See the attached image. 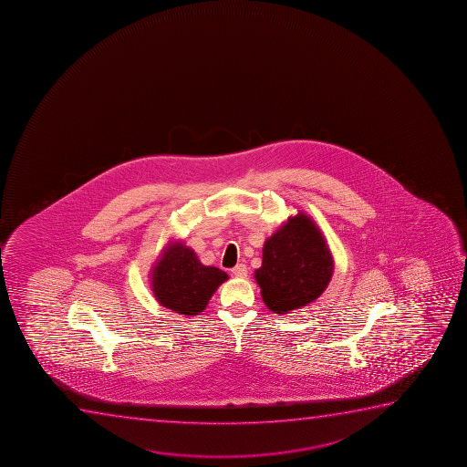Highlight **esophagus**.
Segmentation results:
<instances>
[{
  "instance_id": "esophagus-1",
  "label": "esophagus",
  "mask_w": 467,
  "mask_h": 467,
  "mask_svg": "<svg viewBox=\"0 0 467 467\" xmlns=\"http://www.w3.org/2000/svg\"><path fill=\"white\" fill-rule=\"evenodd\" d=\"M231 274L234 275L236 278H245L248 270L244 264H237L236 267H233V270H231Z\"/></svg>"
}]
</instances>
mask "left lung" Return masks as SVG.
<instances>
[{"label":"left lung","instance_id":"left-lung-1","mask_svg":"<svg viewBox=\"0 0 467 467\" xmlns=\"http://www.w3.org/2000/svg\"><path fill=\"white\" fill-rule=\"evenodd\" d=\"M335 272L324 233L311 215H289L264 242L263 264L254 270L265 306L289 313L306 306L324 294Z\"/></svg>","mask_w":467,"mask_h":467}]
</instances>
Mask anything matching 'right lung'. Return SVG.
<instances>
[{
    "instance_id": "1",
    "label": "right lung",
    "mask_w": 467,
    "mask_h": 467,
    "mask_svg": "<svg viewBox=\"0 0 467 467\" xmlns=\"http://www.w3.org/2000/svg\"><path fill=\"white\" fill-rule=\"evenodd\" d=\"M230 276L200 263L197 253L180 239H169L150 269V287L161 306L184 317L198 316Z\"/></svg>"
}]
</instances>
